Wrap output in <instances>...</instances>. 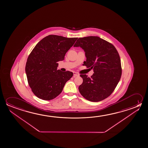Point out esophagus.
<instances>
[{
  "label": "esophagus",
  "mask_w": 148,
  "mask_h": 148,
  "mask_svg": "<svg viewBox=\"0 0 148 148\" xmlns=\"http://www.w3.org/2000/svg\"><path fill=\"white\" fill-rule=\"evenodd\" d=\"M74 73V77H76V76H79V74H78V73H77V72H73Z\"/></svg>",
  "instance_id": "obj_1"
}]
</instances>
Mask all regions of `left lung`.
I'll list each match as a JSON object with an SVG mask.
<instances>
[{
    "mask_svg": "<svg viewBox=\"0 0 148 148\" xmlns=\"http://www.w3.org/2000/svg\"><path fill=\"white\" fill-rule=\"evenodd\" d=\"M74 46H80L84 50L87 60L83 65L94 72L91 77L80 74L83 79L78 88L80 94L91 102H99L108 97L122 74L121 60L115 47L97 36L79 38Z\"/></svg>",
    "mask_w": 148,
    "mask_h": 148,
    "instance_id": "8db88e82",
    "label": "left lung"
}]
</instances>
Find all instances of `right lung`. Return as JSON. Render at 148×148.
Instances as JSON below:
<instances>
[{
  "label": "right lung",
  "mask_w": 148,
  "mask_h": 148,
  "mask_svg": "<svg viewBox=\"0 0 148 148\" xmlns=\"http://www.w3.org/2000/svg\"><path fill=\"white\" fill-rule=\"evenodd\" d=\"M77 38L49 35L36 44L29 54L25 67L27 80L37 97L51 100L60 94L67 81L73 76L70 71L57 70L59 61Z\"/></svg>",
  "instance_id": "1"
}]
</instances>
